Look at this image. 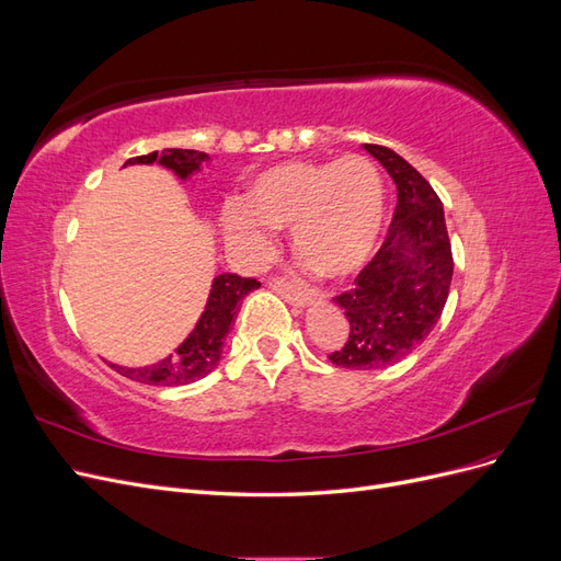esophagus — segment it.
Here are the masks:
<instances>
[{"instance_id":"esophagus-1","label":"esophagus","mask_w":561,"mask_h":561,"mask_svg":"<svg viewBox=\"0 0 561 561\" xmlns=\"http://www.w3.org/2000/svg\"><path fill=\"white\" fill-rule=\"evenodd\" d=\"M268 285H271V290H276L287 304H293V307H309L311 304V297L304 293V290H299V287H293V285H287L285 280H278V278H271L268 280Z\"/></svg>"}]
</instances>
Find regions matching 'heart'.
Masks as SVG:
<instances>
[{
    "label": "heart",
    "mask_w": 561,
    "mask_h": 561,
    "mask_svg": "<svg viewBox=\"0 0 561 561\" xmlns=\"http://www.w3.org/2000/svg\"><path fill=\"white\" fill-rule=\"evenodd\" d=\"M383 227V184L365 157L285 161L250 182L245 201L222 210L225 241L250 264L274 250L268 229H290L304 266L325 278H348L369 262Z\"/></svg>",
    "instance_id": "b5f03b06"
}]
</instances>
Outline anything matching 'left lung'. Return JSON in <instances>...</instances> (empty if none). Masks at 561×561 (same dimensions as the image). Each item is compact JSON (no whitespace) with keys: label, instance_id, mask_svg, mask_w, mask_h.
I'll return each mask as SVG.
<instances>
[{"label":"left lung","instance_id":"8db88e82","mask_svg":"<svg viewBox=\"0 0 561 561\" xmlns=\"http://www.w3.org/2000/svg\"><path fill=\"white\" fill-rule=\"evenodd\" d=\"M393 178L398 206L386 241L334 297L348 320L346 344L330 360L346 369H386L407 358L443 316L454 274L443 201L393 149L363 145Z\"/></svg>","mask_w":561,"mask_h":561}]
</instances>
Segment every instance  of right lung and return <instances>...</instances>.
<instances>
[{
  "mask_svg": "<svg viewBox=\"0 0 561 561\" xmlns=\"http://www.w3.org/2000/svg\"><path fill=\"white\" fill-rule=\"evenodd\" d=\"M208 159V154H203V151L196 149H163L161 154L159 151H151V154L128 159L124 165L159 163L168 168V171H173L180 180H190L194 173L201 171V163ZM257 287L260 283L254 278L219 274L213 280L206 309H203L194 330L175 348L173 355H168V358L147 367H122L112 363L110 367H114L118 375L149 386H184L208 377L219 365V358H222L225 339L233 325L236 316H239L243 297L252 290H257Z\"/></svg>",
  "mask_w": 561,
  "mask_h": 561,
  "instance_id": "obj_1",
  "label": "right lung"
}]
</instances>
